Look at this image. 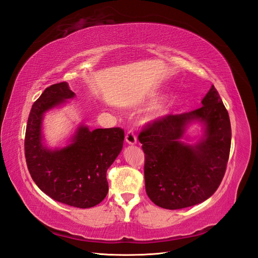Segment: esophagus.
I'll return each mask as SVG.
<instances>
[{"label": "esophagus", "instance_id": "34e87169", "mask_svg": "<svg viewBox=\"0 0 258 258\" xmlns=\"http://www.w3.org/2000/svg\"><path fill=\"white\" fill-rule=\"evenodd\" d=\"M125 141H126V143L130 145H135L137 143V138L133 131L131 130L127 132L126 135H125Z\"/></svg>", "mask_w": 258, "mask_h": 258}]
</instances>
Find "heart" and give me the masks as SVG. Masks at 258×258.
I'll return each instance as SVG.
<instances>
[{
  "label": "heart",
  "mask_w": 258,
  "mask_h": 258,
  "mask_svg": "<svg viewBox=\"0 0 258 258\" xmlns=\"http://www.w3.org/2000/svg\"><path fill=\"white\" fill-rule=\"evenodd\" d=\"M159 100H160V98H158V97L151 98L150 100H148V102H147V106H148V107L156 106V105L158 104V102H159ZM171 109H172V107H171L170 104H163V105L159 106V107H158L156 110H154V111L150 114L149 120H151V121H157V120L162 119V117L166 116L168 113L171 112Z\"/></svg>",
  "instance_id": "b5f03b06"
}]
</instances>
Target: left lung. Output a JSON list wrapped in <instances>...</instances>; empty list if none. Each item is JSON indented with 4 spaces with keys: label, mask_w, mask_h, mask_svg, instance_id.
Returning a JSON list of instances; mask_svg holds the SVG:
<instances>
[{
    "label": "left lung",
    "mask_w": 258,
    "mask_h": 258,
    "mask_svg": "<svg viewBox=\"0 0 258 258\" xmlns=\"http://www.w3.org/2000/svg\"><path fill=\"white\" fill-rule=\"evenodd\" d=\"M201 102L194 111L148 124L138 135L145 152L146 192L160 208L179 210L201 203L223 180L231 145L229 114L214 85ZM192 122L203 125L204 134L190 144L184 134Z\"/></svg>",
    "instance_id": "obj_1"
}]
</instances>
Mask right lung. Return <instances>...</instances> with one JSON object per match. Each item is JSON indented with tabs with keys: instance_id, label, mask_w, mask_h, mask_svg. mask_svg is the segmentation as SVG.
Instances as JSON below:
<instances>
[{
	"instance_id": "right-lung-1",
	"label": "right lung",
	"mask_w": 258,
	"mask_h": 258,
	"mask_svg": "<svg viewBox=\"0 0 258 258\" xmlns=\"http://www.w3.org/2000/svg\"><path fill=\"white\" fill-rule=\"evenodd\" d=\"M75 96L67 82L50 85L42 93L28 117L25 154L31 177L44 194L70 207L87 209L108 194L107 170L123 148L124 131H90L81 124L67 146L48 148L42 133L44 114Z\"/></svg>"
}]
</instances>
